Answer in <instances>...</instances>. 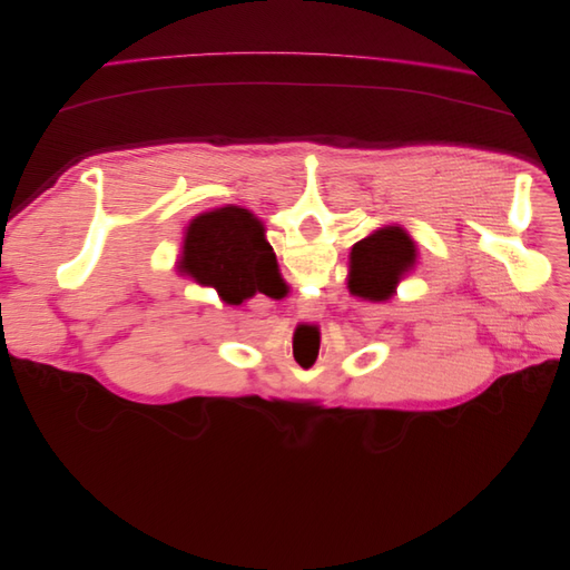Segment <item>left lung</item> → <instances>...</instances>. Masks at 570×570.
<instances>
[{
	"instance_id": "8db88e82",
	"label": "left lung",
	"mask_w": 570,
	"mask_h": 570,
	"mask_svg": "<svg viewBox=\"0 0 570 570\" xmlns=\"http://www.w3.org/2000/svg\"><path fill=\"white\" fill-rule=\"evenodd\" d=\"M415 240L401 227H383L357 240L350 253L347 287L368 302H385L415 266Z\"/></svg>"
}]
</instances>
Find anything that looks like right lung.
Here are the masks:
<instances>
[{
    "mask_svg": "<svg viewBox=\"0 0 570 570\" xmlns=\"http://www.w3.org/2000/svg\"><path fill=\"white\" fill-rule=\"evenodd\" d=\"M180 271L218 289L223 302L240 304L281 283L264 225L246 208L225 206L197 215L185 229Z\"/></svg>",
    "mask_w": 570,
    "mask_h": 570,
    "instance_id": "right-lung-1",
    "label": "right lung"
}]
</instances>
